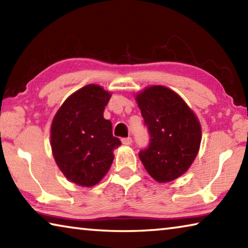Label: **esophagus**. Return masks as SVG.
I'll use <instances>...</instances> for the list:
<instances>
[{
    "instance_id": "1",
    "label": "esophagus",
    "mask_w": 248,
    "mask_h": 248,
    "mask_svg": "<svg viewBox=\"0 0 248 248\" xmlns=\"http://www.w3.org/2000/svg\"><path fill=\"white\" fill-rule=\"evenodd\" d=\"M121 142H123V144H124V145H130L132 143V139L130 137L123 138V139H121Z\"/></svg>"
}]
</instances>
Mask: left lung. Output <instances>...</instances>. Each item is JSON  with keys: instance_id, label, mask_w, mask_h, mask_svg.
Wrapping results in <instances>:
<instances>
[{"instance_id": "left-lung-1", "label": "left lung", "mask_w": 248, "mask_h": 248, "mask_svg": "<svg viewBox=\"0 0 248 248\" xmlns=\"http://www.w3.org/2000/svg\"><path fill=\"white\" fill-rule=\"evenodd\" d=\"M137 103L150 134L139 157L158 183L178 178L189 169L200 148L201 127L194 111L165 86L155 85L137 95Z\"/></svg>"}]
</instances>
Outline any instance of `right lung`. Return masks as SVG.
<instances>
[{"mask_svg": "<svg viewBox=\"0 0 248 248\" xmlns=\"http://www.w3.org/2000/svg\"><path fill=\"white\" fill-rule=\"evenodd\" d=\"M110 93L90 84L73 93L54 116L51 149L59 169L70 182L92 187L100 182L121 144L112 136L110 120L104 118Z\"/></svg>", "mask_w": 248, "mask_h": 248, "instance_id": "right-lung-1", "label": "right lung"}]
</instances>
